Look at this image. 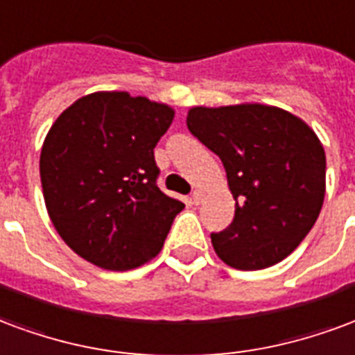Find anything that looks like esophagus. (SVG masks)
Returning a JSON list of instances; mask_svg holds the SVG:
<instances>
[{
    "label": "esophagus",
    "mask_w": 355,
    "mask_h": 355,
    "mask_svg": "<svg viewBox=\"0 0 355 355\" xmlns=\"http://www.w3.org/2000/svg\"><path fill=\"white\" fill-rule=\"evenodd\" d=\"M202 198H204L202 191H193V195H191V200H193V204H196V206H198V204L202 202Z\"/></svg>",
    "instance_id": "obj_1"
}]
</instances>
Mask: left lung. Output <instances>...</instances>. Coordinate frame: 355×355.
Listing matches in <instances>:
<instances>
[{
  "label": "left lung",
  "instance_id": "left-lung-1",
  "mask_svg": "<svg viewBox=\"0 0 355 355\" xmlns=\"http://www.w3.org/2000/svg\"><path fill=\"white\" fill-rule=\"evenodd\" d=\"M187 128L221 159L234 196V219L211 232L229 266L261 270L301 244L325 196V151L301 119L261 103L193 107Z\"/></svg>",
  "mask_w": 355,
  "mask_h": 355
}]
</instances>
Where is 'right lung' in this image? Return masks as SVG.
Returning <instances> with one entry per match:
<instances>
[{
  "mask_svg": "<svg viewBox=\"0 0 355 355\" xmlns=\"http://www.w3.org/2000/svg\"><path fill=\"white\" fill-rule=\"evenodd\" d=\"M174 110L128 92H94L56 119L41 149L46 211L83 259L128 270L160 252L185 204L157 185L155 146Z\"/></svg>",
  "mask_w": 355,
  "mask_h": 355,
  "instance_id": "1",
  "label": "right lung"
}]
</instances>
